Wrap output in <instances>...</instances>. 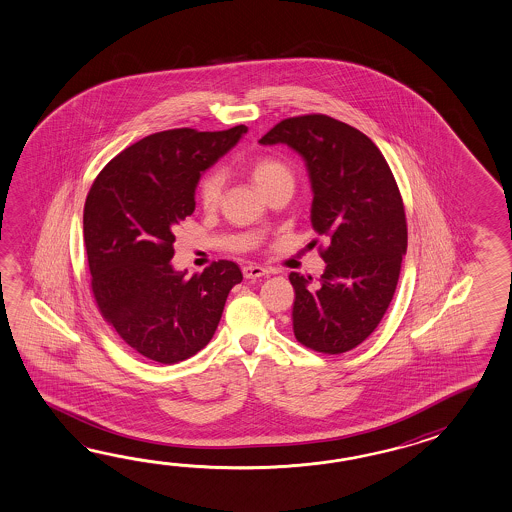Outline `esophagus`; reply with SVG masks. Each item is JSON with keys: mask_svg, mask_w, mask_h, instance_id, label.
I'll list each match as a JSON object with an SVG mask.
<instances>
[{"mask_svg": "<svg viewBox=\"0 0 512 512\" xmlns=\"http://www.w3.org/2000/svg\"><path fill=\"white\" fill-rule=\"evenodd\" d=\"M242 273H244L246 279H259V277L268 275V270H264L262 266H257V264H246V266L242 268Z\"/></svg>", "mask_w": 512, "mask_h": 512, "instance_id": "34e87169", "label": "esophagus"}]
</instances>
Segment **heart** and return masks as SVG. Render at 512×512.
Segmentation results:
<instances>
[{
	"mask_svg": "<svg viewBox=\"0 0 512 512\" xmlns=\"http://www.w3.org/2000/svg\"><path fill=\"white\" fill-rule=\"evenodd\" d=\"M250 174L251 180L262 193L272 189L275 183L292 180V171L284 165L283 161L268 158V156L255 159L250 165ZM222 191H224V172L220 169L207 172L198 182V200L205 209H213L218 205Z\"/></svg>",
	"mask_w": 512,
	"mask_h": 512,
	"instance_id": "1",
	"label": "heart"
}]
</instances>
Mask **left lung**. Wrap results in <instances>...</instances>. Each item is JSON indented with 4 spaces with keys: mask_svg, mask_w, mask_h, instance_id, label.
Listing matches in <instances>:
<instances>
[{
    "mask_svg": "<svg viewBox=\"0 0 512 512\" xmlns=\"http://www.w3.org/2000/svg\"><path fill=\"white\" fill-rule=\"evenodd\" d=\"M259 143H283L303 158L314 194L310 222L329 240L318 284L288 275L296 290L294 334L312 351L347 353L384 318L408 248L393 172L369 137L329 115L284 119Z\"/></svg>",
    "mask_w": 512,
    "mask_h": 512,
    "instance_id": "obj_1",
    "label": "left lung"
}]
</instances>
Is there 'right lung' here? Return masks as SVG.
<instances>
[{
  "mask_svg": "<svg viewBox=\"0 0 512 512\" xmlns=\"http://www.w3.org/2000/svg\"><path fill=\"white\" fill-rule=\"evenodd\" d=\"M248 132L174 128L117 154L84 204L91 290L108 325L136 353L159 364L191 358L211 341L229 290L242 281L235 262H213L187 277L174 270V231L193 215L202 174Z\"/></svg>",
  "mask_w": 512,
  "mask_h": 512,
  "instance_id": "right-lung-1",
  "label": "right lung"
}]
</instances>
